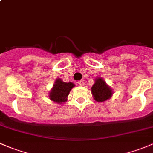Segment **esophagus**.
Masks as SVG:
<instances>
[{
	"label": "esophagus",
	"instance_id": "obj_1",
	"mask_svg": "<svg viewBox=\"0 0 153 153\" xmlns=\"http://www.w3.org/2000/svg\"><path fill=\"white\" fill-rule=\"evenodd\" d=\"M78 85H80V86H83L84 85V81H83V80H81V81H78Z\"/></svg>",
	"mask_w": 153,
	"mask_h": 153
}]
</instances>
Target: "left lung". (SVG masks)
<instances>
[{"label": "left lung", "mask_w": 153, "mask_h": 153, "mask_svg": "<svg viewBox=\"0 0 153 153\" xmlns=\"http://www.w3.org/2000/svg\"><path fill=\"white\" fill-rule=\"evenodd\" d=\"M91 92L94 100L100 103L107 101L113 95L112 88L100 77L95 78V84L91 87Z\"/></svg>", "instance_id": "obj_1"}]
</instances>
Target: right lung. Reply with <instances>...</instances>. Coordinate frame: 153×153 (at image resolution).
Instances as JSON below:
<instances>
[{"mask_svg": "<svg viewBox=\"0 0 153 153\" xmlns=\"http://www.w3.org/2000/svg\"><path fill=\"white\" fill-rule=\"evenodd\" d=\"M75 86L73 83H66L60 78H57L49 92V98L56 104L65 103L67 101L69 92Z\"/></svg>", "mask_w": 153, "mask_h": 153, "instance_id": "add662e5", "label": "right lung"}]
</instances>
